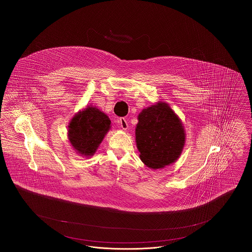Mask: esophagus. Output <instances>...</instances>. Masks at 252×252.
Instances as JSON below:
<instances>
[{"mask_svg":"<svg viewBox=\"0 0 252 252\" xmlns=\"http://www.w3.org/2000/svg\"><path fill=\"white\" fill-rule=\"evenodd\" d=\"M119 124H120V127L123 129V130H127L129 128V125H128V121L126 118L124 117H121L119 119Z\"/></svg>","mask_w":252,"mask_h":252,"instance_id":"1","label":"esophagus"}]
</instances>
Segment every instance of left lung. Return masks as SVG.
I'll use <instances>...</instances> for the list:
<instances>
[{"mask_svg":"<svg viewBox=\"0 0 252 252\" xmlns=\"http://www.w3.org/2000/svg\"><path fill=\"white\" fill-rule=\"evenodd\" d=\"M138 120L136 143L144 164L156 170L176 162L185 144V132L170 106L159 102L144 108Z\"/></svg>","mask_w":252,"mask_h":252,"instance_id":"8db88e82","label":"left lung"}]
</instances>
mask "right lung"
<instances>
[{
  "mask_svg": "<svg viewBox=\"0 0 252 252\" xmlns=\"http://www.w3.org/2000/svg\"><path fill=\"white\" fill-rule=\"evenodd\" d=\"M110 129L108 115L95 107L89 106L72 117L68 137L73 149L80 155H94Z\"/></svg>",
  "mask_w": 252,
  "mask_h": 252,
  "instance_id": "obj_1",
  "label": "right lung"
}]
</instances>
